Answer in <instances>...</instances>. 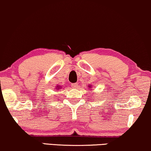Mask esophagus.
Listing matches in <instances>:
<instances>
[{
  "label": "esophagus",
  "mask_w": 151,
  "mask_h": 151,
  "mask_svg": "<svg viewBox=\"0 0 151 151\" xmlns=\"http://www.w3.org/2000/svg\"><path fill=\"white\" fill-rule=\"evenodd\" d=\"M71 86H72V87L73 88H78L77 83H72Z\"/></svg>",
  "instance_id": "1"
}]
</instances>
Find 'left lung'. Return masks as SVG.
I'll return each mask as SVG.
<instances>
[{
  "instance_id": "8db88e82",
  "label": "left lung",
  "mask_w": 151,
  "mask_h": 151,
  "mask_svg": "<svg viewBox=\"0 0 151 151\" xmlns=\"http://www.w3.org/2000/svg\"><path fill=\"white\" fill-rule=\"evenodd\" d=\"M88 87H89V88H90V89H91V88H92V86H91V85H90V86H88Z\"/></svg>"
}]
</instances>
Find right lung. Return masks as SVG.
<instances>
[{"label":"right lung","instance_id":"1","mask_svg":"<svg viewBox=\"0 0 151 151\" xmlns=\"http://www.w3.org/2000/svg\"><path fill=\"white\" fill-rule=\"evenodd\" d=\"M61 86H56V90H60V88H61Z\"/></svg>","mask_w":151,"mask_h":151}]
</instances>
